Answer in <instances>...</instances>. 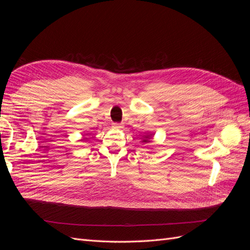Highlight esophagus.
<instances>
[{"label":"esophagus","mask_w":250,"mask_h":250,"mask_svg":"<svg viewBox=\"0 0 250 250\" xmlns=\"http://www.w3.org/2000/svg\"><path fill=\"white\" fill-rule=\"evenodd\" d=\"M112 127L119 128V129H121V128H123V124L122 123H112Z\"/></svg>","instance_id":"obj_1"}]
</instances>
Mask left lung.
Wrapping results in <instances>:
<instances>
[{
  "mask_svg": "<svg viewBox=\"0 0 250 250\" xmlns=\"http://www.w3.org/2000/svg\"><path fill=\"white\" fill-rule=\"evenodd\" d=\"M149 139H150V138H149V137H147V140H144V142H149V141H148Z\"/></svg>",
  "mask_w": 250,
  "mask_h": 250,
  "instance_id": "1",
  "label": "left lung"
}]
</instances>
